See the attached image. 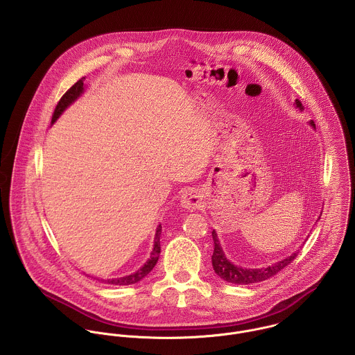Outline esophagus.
Masks as SVG:
<instances>
[{
  "label": "esophagus",
  "instance_id": "obj_1",
  "mask_svg": "<svg viewBox=\"0 0 355 355\" xmlns=\"http://www.w3.org/2000/svg\"><path fill=\"white\" fill-rule=\"evenodd\" d=\"M180 205L187 211H197L202 207V197L197 190H187L180 197Z\"/></svg>",
  "mask_w": 355,
  "mask_h": 355
}]
</instances>
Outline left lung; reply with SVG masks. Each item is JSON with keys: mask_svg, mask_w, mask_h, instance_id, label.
<instances>
[{"mask_svg": "<svg viewBox=\"0 0 355 355\" xmlns=\"http://www.w3.org/2000/svg\"><path fill=\"white\" fill-rule=\"evenodd\" d=\"M295 106H296V109L303 112V106H302V103L297 99L295 101ZM309 123L315 129V123H314L313 119ZM320 215H322V214H320ZM212 238H214V246H215L214 254H212V266H214L215 272L223 281H227L230 284H236V285H249V284L260 282V281H264V279H268V278L274 277L285 266H288L291 261H293V259L299 253V252H295L291 256H288V257H285V259H282V260H279V261H277V263H274L271 266H267V267L245 268V267H241V266H236L233 261H230L226 257V254H225V252L222 249L220 241H219L215 230L212 232Z\"/></svg>", "mask_w": 355, "mask_h": 355, "instance_id": "left-lung-1", "label": "left lung"}]
</instances>
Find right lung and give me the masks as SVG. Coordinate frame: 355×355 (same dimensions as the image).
I'll list each match as a JSON object with an SVG mask.
<instances>
[{
    "label": "right lung",
    "instance_id": "obj_1",
    "mask_svg": "<svg viewBox=\"0 0 355 355\" xmlns=\"http://www.w3.org/2000/svg\"><path fill=\"white\" fill-rule=\"evenodd\" d=\"M84 80L85 78H81L80 81H77L63 96L62 99L59 101L56 109H55V113L52 116V123L56 122V119H59L63 112L71 106L85 91V84H84ZM161 225H158L157 227V232H155V238H154V246H153V252L150 253V257L148 260L137 270L135 271L133 274H129V275H125V277H119V278H112V279H101V281H106V284H113V285H132V284H136L139 282L140 279H143L153 268L154 266L157 264L158 261V257H159V253H161V243H159V236H161ZM99 281V278H95Z\"/></svg>",
    "mask_w": 355,
    "mask_h": 355
}]
</instances>
